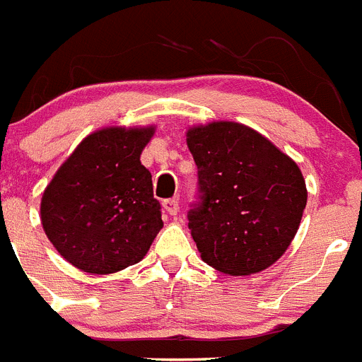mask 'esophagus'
I'll return each instance as SVG.
<instances>
[{
	"instance_id": "obj_1",
	"label": "esophagus",
	"mask_w": 362,
	"mask_h": 362,
	"mask_svg": "<svg viewBox=\"0 0 362 362\" xmlns=\"http://www.w3.org/2000/svg\"><path fill=\"white\" fill-rule=\"evenodd\" d=\"M162 207H163V213H168V215H171V216L177 215L178 209H180V206H178V200L177 199L163 200Z\"/></svg>"
}]
</instances>
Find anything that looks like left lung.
I'll use <instances>...</instances> for the list:
<instances>
[{
    "instance_id": "obj_1",
    "label": "left lung",
    "mask_w": 362,
    "mask_h": 362,
    "mask_svg": "<svg viewBox=\"0 0 362 362\" xmlns=\"http://www.w3.org/2000/svg\"><path fill=\"white\" fill-rule=\"evenodd\" d=\"M199 199L187 213L204 262L229 275L262 272L282 257L306 207L297 163L235 122L187 131Z\"/></svg>"
}]
</instances>
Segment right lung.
Masks as SVG:
<instances>
[{
	"mask_svg": "<svg viewBox=\"0 0 362 362\" xmlns=\"http://www.w3.org/2000/svg\"><path fill=\"white\" fill-rule=\"evenodd\" d=\"M153 131L109 127L89 134L47 185L43 229L81 272L105 275L140 262L162 229V207L140 162Z\"/></svg>",
	"mask_w": 362,
	"mask_h": 362,
	"instance_id": "right-lung-1",
	"label": "right lung"
}]
</instances>
